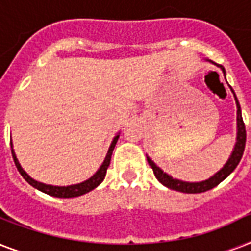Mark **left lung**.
Segmentation results:
<instances>
[{
  "label": "left lung",
  "mask_w": 251,
  "mask_h": 251,
  "mask_svg": "<svg viewBox=\"0 0 251 251\" xmlns=\"http://www.w3.org/2000/svg\"><path fill=\"white\" fill-rule=\"evenodd\" d=\"M218 66L222 69L223 73L226 74V70H224V68H223L222 65H218ZM230 90H232V88H230ZM232 92H233V90H232ZM234 99H236V102H237V143H236V147H234L233 152L230 155L229 160L226 161V164L224 165V168H223L222 171H219L216 175L212 176L211 178L206 179V181H202V182H183V181L176 179L173 178V177H171L169 175H167V173L161 171L160 168L157 167L150 157H147V161H149V164L152 168L153 173H155V177H156L164 186L169 187L172 190L181 191V193H187V194L204 193V191L207 190H211L212 187L218 186L219 183L222 182V181H224V179L236 169V167H237L240 160H241L242 155H244V150H245L246 129L245 124H244V120H242L241 106H240V102H238L236 95H234Z\"/></svg>",
  "instance_id": "obj_1"
}]
</instances>
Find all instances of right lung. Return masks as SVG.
Masks as SVG:
<instances>
[{"instance_id":"right-lung-1","label":"right lung","mask_w":251,"mask_h":251,"mask_svg":"<svg viewBox=\"0 0 251 251\" xmlns=\"http://www.w3.org/2000/svg\"><path fill=\"white\" fill-rule=\"evenodd\" d=\"M118 137H120V135H117V137L113 139V142H112V145H110L109 147V151H108V155H106L105 160H104L102 165L100 167V169H99L90 179H87V181H84V182L82 183H78V185H72V186H52V185H45V183L37 182V181L31 178V177L22 169L21 164H19V161H18L17 156H15V153H14V150H11V153H13L14 163L17 165L18 171H19L22 177H23L31 186L36 187L37 190L43 191L45 194L52 195V197H57V198H74V197H79V195H83L86 194V193H88V191L94 190L95 187L99 186V185L102 182V179H104V177H105L106 175V169H108V167H109L110 164V157H112V152H113L114 146L117 143Z\"/></svg>"}]
</instances>
